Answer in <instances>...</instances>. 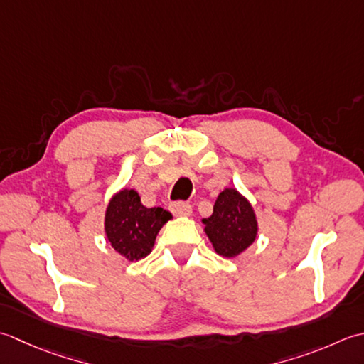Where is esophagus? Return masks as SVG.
Returning a JSON list of instances; mask_svg holds the SVG:
<instances>
[{
  "label": "esophagus",
  "instance_id": "esophagus-1",
  "mask_svg": "<svg viewBox=\"0 0 364 364\" xmlns=\"http://www.w3.org/2000/svg\"><path fill=\"white\" fill-rule=\"evenodd\" d=\"M169 209H171V212L174 215H177V217H188V215L191 213V205L188 203H182V201L173 203Z\"/></svg>",
  "mask_w": 364,
  "mask_h": 364
}]
</instances>
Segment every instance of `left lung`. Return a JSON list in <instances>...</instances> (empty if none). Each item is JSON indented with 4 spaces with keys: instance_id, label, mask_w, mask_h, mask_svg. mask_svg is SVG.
<instances>
[{
    "instance_id": "left-lung-1",
    "label": "left lung",
    "mask_w": 364,
    "mask_h": 364,
    "mask_svg": "<svg viewBox=\"0 0 364 364\" xmlns=\"http://www.w3.org/2000/svg\"><path fill=\"white\" fill-rule=\"evenodd\" d=\"M204 232L220 256L235 257L243 253L257 235L256 213L250 201L235 188H225L213 205V213L204 218Z\"/></svg>"
}]
</instances>
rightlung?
Returning a JSON list of instances; mask_svg holds the SVG:
<instances>
[{
    "label": "right lung",
    "instance_id": "add662e5",
    "mask_svg": "<svg viewBox=\"0 0 364 364\" xmlns=\"http://www.w3.org/2000/svg\"><path fill=\"white\" fill-rule=\"evenodd\" d=\"M173 215L161 207L141 204L135 190L124 188L111 198L105 213V234L117 253L129 261H139L151 253L161 226Z\"/></svg>",
    "mask_w": 364,
    "mask_h": 364
}]
</instances>
